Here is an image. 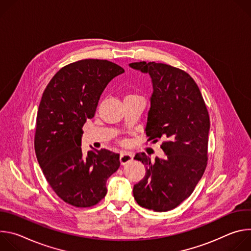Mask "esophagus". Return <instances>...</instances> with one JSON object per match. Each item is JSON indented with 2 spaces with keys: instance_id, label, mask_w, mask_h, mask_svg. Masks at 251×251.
<instances>
[{
  "instance_id": "esophagus-1",
  "label": "esophagus",
  "mask_w": 251,
  "mask_h": 251,
  "mask_svg": "<svg viewBox=\"0 0 251 251\" xmlns=\"http://www.w3.org/2000/svg\"><path fill=\"white\" fill-rule=\"evenodd\" d=\"M132 160H133V156H132V154L127 153V152H123V153H121V155H120V162H121V164H122V165H125V164H127V163L131 162Z\"/></svg>"
}]
</instances>
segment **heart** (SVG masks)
<instances>
[{
	"label": "heart",
	"instance_id": "obj_1",
	"mask_svg": "<svg viewBox=\"0 0 251 251\" xmlns=\"http://www.w3.org/2000/svg\"><path fill=\"white\" fill-rule=\"evenodd\" d=\"M131 96H136V95H134V94H127V95L125 96V98H126V97H131Z\"/></svg>",
	"mask_w": 251,
	"mask_h": 251
}]
</instances>
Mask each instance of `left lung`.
<instances>
[{
    "instance_id": "left-lung-1",
    "label": "left lung",
    "mask_w": 251,
    "mask_h": 251,
    "mask_svg": "<svg viewBox=\"0 0 251 251\" xmlns=\"http://www.w3.org/2000/svg\"><path fill=\"white\" fill-rule=\"evenodd\" d=\"M129 66L148 74L153 85L146 135L148 141L163 138L166 158L154 162L145 153L136 160L146 175L133 188L139 205L155 211L176 207L194 192L206 167L209 117L195 80L184 70L155 61L133 62Z\"/></svg>"
}]
</instances>
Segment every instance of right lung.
<instances>
[{
  "mask_svg": "<svg viewBox=\"0 0 251 251\" xmlns=\"http://www.w3.org/2000/svg\"><path fill=\"white\" fill-rule=\"evenodd\" d=\"M124 69L108 60L65 65L44 91L37 115L34 150L48 183L65 202L89 207L107 194L106 181L120 167L119 154L81 150L82 127L95 115L99 98Z\"/></svg>",
  "mask_w": 251,
  "mask_h": 251,
  "instance_id": "add662e5",
  "label": "right lung"
}]
</instances>
